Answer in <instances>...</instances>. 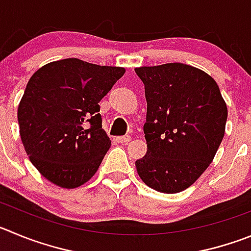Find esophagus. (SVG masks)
<instances>
[{
    "instance_id": "obj_1",
    "label": "esophagus",
    "mask_w": 251,
    "mask_h": 251,
    "mask_svg": "<svg viewBox=\"0 0 251 251\" xmlns=\"http://www.w3.org/2000/svg\"><path fill=\"white\" fill-rule=\"evenodd\" d=\"M131 140L130 136H119L116 137V141L120 142V144H126V142H128Z\"/></svg>"
}]
</instances>
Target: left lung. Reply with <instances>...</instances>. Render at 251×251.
Returning <instances> with one entry per match:
<instances>
[{
    "mask_svg": "<svg viewBox=\"0 0 251 251\" xmlns=\"http://www.w3.org/2000/svg\"><path fill=\"white\" fill-rule=\"evenodd\" d=\"M145 85L147 152L140 178L162 193H178L200 178L226 132V104L214 79L182 63L135 69Z\"/></svg>",
    "mask_w": 251,
    "mask_h": 251,
    "instance_id": "obj_1",
    "label": "left lung"
}]
</instances>
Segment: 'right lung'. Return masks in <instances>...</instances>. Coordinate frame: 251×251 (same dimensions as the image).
<instances>
[{
	"label": "right lung",
	"instance_id": "obj_1",
	"mask_svg": "<svg viewBox=\"0 0 251 251\" xmlns=\"http://www.w3.org/2000/svg\"><path fill=\"white\" fill-rule=\"evenodd\" d=\"M124 74L125 68L68 58L30 76L18 105L20 135L44 178L76 188L97 173L111 146L99 102Z\"/></svg>",
	"mask_w": 251,
	"mask_h": 251
}]
</instances>
